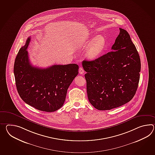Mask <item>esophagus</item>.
<instances>
[{"label": "esophagus", "instance_id": "1", "mask_svg": "<svg viewBox=\"0 0 155 155\" xmlns=\"http://www.w3.org/2000/svg\"><path fill=\"white\" fill-rule=\"evenodd\" d=\"M84 72V69H83L82 67H80L79 69V73L81 74H83Z\"/></svg>", "mask_w": 155, "mask_h": 155}]
</instances>
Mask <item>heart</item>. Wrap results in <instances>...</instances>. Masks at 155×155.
<instances>
[{
  "instance_id": "b5f03b06",
  "label": "heart",
  "mask_w": 155,
  "mask_h": 155,
  "mask_svg": "<svg viewBox=\"0 0 155 155\" xmlns=\"http://www.w3.org/2000/svg\"><path fill=\"white\" fill-rule=\"evenodd\" d=\"M88 44L89 45L86 50V55L90 59H94L104 51L106 41L102 36H96L91 38Z\"/></svg>"
}]
</instances>
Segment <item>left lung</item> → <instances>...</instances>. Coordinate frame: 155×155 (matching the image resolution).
<instances>
[{"label":"left lung","instance_id":"8db88e82","mask_svg":"<svg viewBox=\"0 0 155 155\" xmlns=\"http://www.w3.org/2000/svg\"><path fill=\"white\" fill-rule=\"evenodd\" d=\"M112 51L92 61H83L90 103L110 110L130 102L138 88L141 61L127 31L120 28Z\"/></svg>","mask_w":155,"mask_h":155}]
</instances>
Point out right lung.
Listing matches in <instances>:
<instances>
[{
    "label": "right lung",
    "mask_w": 155,
    "mask_h": 155,
    "mask_svg": "<svg viewBox=\"0 0 155 155\" xmlns=\"http://www.w3.org/2000/svg\"><path fill=\"white\" fill-rule=\"evenodd\" d=\"M31 41L28 38L15 60V84L21 98L38 110L52 112L63 105L67 90L78 73L76 64L53 65L47 68L33 67L27 51Z\"/></svg>",
    "instance_id": "1"
}]
</instances>
